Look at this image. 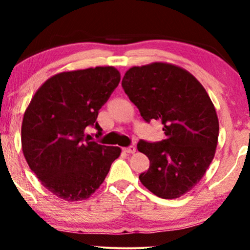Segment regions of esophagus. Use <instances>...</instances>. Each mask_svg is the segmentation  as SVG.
I'll return each mask as SVG.
<instances>
[{"label":"esophagus","mask_w":250,"mask_h":250,"mask_svg":"<svg viewBox=\"0 0 250 250\" xmlns=\"http://www.w3.org/2000/svg\"><path fill=\"white\" fill-rule=\"evenodd\" d=\"M123 150H125V153H128V154H134L135 151H136V148H135L134 146H129V147L123 148Z\"/></svg>","instance_id":"esophagus-1"}]
</instances>
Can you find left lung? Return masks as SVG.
I'll return each mask as SVG.
<instances>
[{
    "mask_svg": "<svg viewBox=\"0 0 250 250\" xmlns=\"http://www.w3.org/2000/svg\"><path fill=\"white\" fill-rule=\"evenodd\" d=\"M122 87L146 122L162 123L166 139L140 140L150 166L139 176L162 199H177L202 179L214 159L219 119L202 84L187 70L155 62L127 70Z\"/></svg>",
    "mask_w": 250,
    "mask_h": 250,
    "instance_id": "1",
    "label": "left lung"
}]
</instances>
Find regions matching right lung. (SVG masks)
<instances>
[{"instance_id": "add662e5", "label": "right lung", "mask_w": 250, "mask_h": 250, "mask_svg": "<svg viewBox=\"0 0 250 250\" xmlns=\"http://www.w3.org/2000/svg\"><path fill=\"white\" fill-rule=\"evenodd\" d=\"M114 67L64 71L48 79L25 109L22 150L28 166L50 193L74 202L85 200L104 181L119 147L90 141L88 127L102 128L99 110L119 85Z\"/></svg>"}]
</instances>
